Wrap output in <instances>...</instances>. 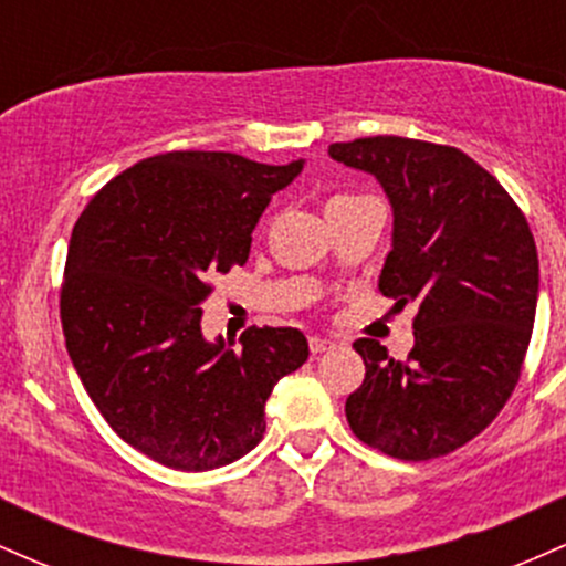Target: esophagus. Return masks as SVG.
Returning a JSON list of instances; mask_svg holds the SVG:
<instances>
[{
  "label": "esophagus",
  "instance_id": "obj_1",
  "mask_svg": "<svg viewBox=\"0 0 566 566\" xmlns=\"http://www.w3.org/2000/svg\"><path fill=\"white\" fill-rule=\"evenodd\" d=\"M308 348H311V354H324V350H329V348H335V340H329V337H308Z\"/></svg>",
  "mask_w": 566,
  "mask_h": 566
}]
</instances>
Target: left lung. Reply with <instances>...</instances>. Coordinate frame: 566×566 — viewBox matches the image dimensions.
<instances>
[{"label": "left lung", "mask_w": 566, "mask_h": 566, "mask_svg": "<svg viewBox=\"0 0 566 566\" xmlns=\"http://www.w3.org/2000/svg\"><path fill=\"white\" fill-rule=\"evenodd\" d=\"M329 157L382 186L394 233L378 287L420 305L407 359L354 343L367 373L346 399L348 426L391 458H439L482 433L516 388L541 287L530 223L460 148L378 135L333 143Z\"/></svg>", "instance_id": "1"}]
</instances>
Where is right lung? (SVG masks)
I'll list each match as a JSON object with an SVG mask.
<instances>
[{
  "instance_id": "obj_1",
  "label": "right lung",
  "mask_w": 566,
  "mask_h": 566,
  "mask_svg": "<svg viewBox=\"0 0 566 566\" xmlns=\"http://www.w3.org/2000/svg\"><path fill=\"white\" fill-rule=\"evenodd\" d=\"M305 161L170 151L116 175L71 233L61 287L82 386L129 447L175 471L239 460L265 431V401L308 359L292 327L201 335L210 279L250 258L252 229Z\"/></svg>"
}]
</instances>
